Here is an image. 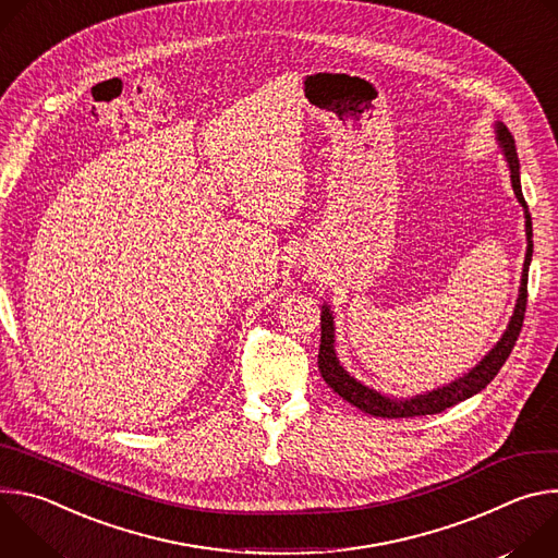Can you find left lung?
Returning a JSON list of instances; mask_svg holds the SVG:
<instances>
[{
    "label": "left lung",
    "mask_w": 558,
    "mask_h": 558,
    "mask_svg": "<svg viewBox=\"0 0 558 558\" xmlns=\"http://www.w3.org/2000/svg\"><path fill=\"white\" fill-rule=\"evenodd\" d=\"M495 136L497 143L506 156V163L510 170V183L514 190V196L519 201V205L523 207V218H525V260H523V271H521V287H519V298L514 304V311L510 315V323L504 331V336L499 338V342L482 357V362H476L468 373H463L461 377L452 379L450 384H444L439 388H433L428 392L415 395V397H392V395H384L371 386H366L364 381L355 379L338 360L336 353V320H333V311L331 306L325 302L323 304V313H320V327H323V338H320V353H317V368H320V375L325 377V381L347 400L349 404L357 407L360 411L375 415V417H388V420H400V417H417V415H435L441 413L468 397L476 395L480 390H484L495 375L499 373V368L506 364L508 355L514 349V342L521 333L523 327V315H525V302H527V271H530V263H532V218L521 192V166H519V156H517V147H514V138L510 134V130L501 123L495 121Z\"/></svg>",
    "instance_id": "left-lung-1"
}]
</instances>
